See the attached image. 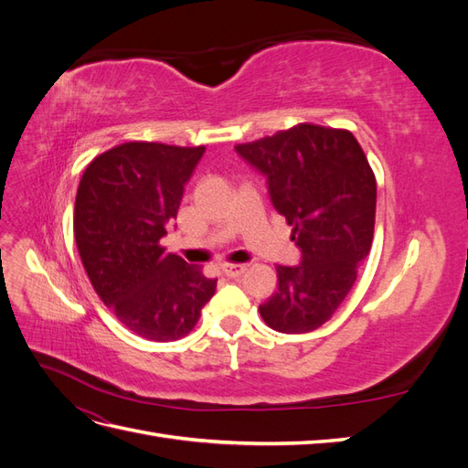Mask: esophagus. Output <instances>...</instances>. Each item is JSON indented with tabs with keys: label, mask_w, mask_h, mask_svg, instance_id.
I'll use <instances>...</instances> for the list:
<instances>
[{
	"label": "esophagus",
	"mask_w": 468,
	"mask_h": 468,
	"mask_svg": "<svg viewBox=\"0 0 468 468\" xmlns=\"http://www.w3.org/2000/svg\"><path fill=\"white\" fill-rule=\"evenodd\" d=\"M220 269L226 277H238L246 271L248 265L246 263H224Z\"/></svg>",
	"instance_id": "obj_1"
}]
</instances>
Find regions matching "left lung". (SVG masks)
I'll return each mask as SVG.
<instances>
[{
  "mask_svg": "<svg viewBox=\"0 0 468 468\" xmlns=\"http://www.w3.org/2000/svg\"><path fill=\"white\" fill-rule=\"evenodd\" d=\"M267 179L269 199L292 226L299 265H277L279 287L260 304L269 328L306 334L342 304L373 242L377 181L349 131L303 122L238 144Z\"/></svg>",
  "mask_w": 468,
  "mask_h": 468,
  "instance_id": "obj_1",
  "label": "left lung"
}]
</instances>
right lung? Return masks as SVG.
Here are the masks:
<instances>
[{"instance_id": "right-lung-1", "label": "right lung", "mask_w": 468, "mask_h": 468, "mask_svg": "<svg viewBox=\"0 0 468 468\" xmlns=\"http://www.w3.org/2000/svg\"><path fill=\"white\" fill-rule=\"evenodd\" d=\"M205 146L124 143L103 152L81 176L74 236L99 299L126 328L152 342L187 335L217 291L162 246Z\"/></svg>"}]
</instances>
